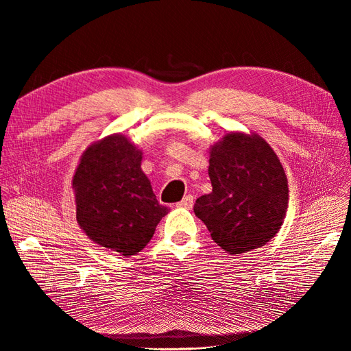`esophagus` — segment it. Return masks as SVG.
<instances>
[{"mask_svg": "<svg viewBox=\"0 0 351 351\" xmlns=\"http://www.w3.org/2000/svg\"><path fill=\"white\" fill-rule=\"evenodd\" d=\"M193 206V196L187 195L183 197V200H180L177 204V208H184V209H190Z\"/></svg>", "mask_w": 351, "mask_h": 351, "instance_id": "34e87169", "label": "esophagus"}]
</instances>
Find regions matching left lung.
I'll use <instances>...</instances> for the list:
<instances>
[{
    "mask_svg": "<svg viewBox=\"0 0 351 351\" xmlns=\"http://www.w3.org/2000/svg\"><path fill=\"white\" fill-rule=\"evenodd\" d=\"M212 192L200 196L195 214L218 246L232 254L265 246L281 228L289 184L280 159L258 134L230 133L212 146Z\"/></svg>",
    "mask_w": 351,
    "mask_h": 351,
    "instance_id": "1",
    "label": "left lung"
}]
</instances>
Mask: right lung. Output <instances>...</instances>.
<instances>
[{
	"label": "right lung",
	"instance_id": "add662e5",
	"mask_svg": "<svg viewBox=\"0 0 351 351\" xmlns=\"http://www.w3.org/2000/svg\"><path fill=\"white\" fill-rule=\"evenodd\" d=\"M141 162L142 152L112 134L88 147L73 177L79 226L95 243L123 256L139 253L168 214Z\"/></svg>",
	"mask_w": 351,
	"mask_h": 351
}]
</instances>
